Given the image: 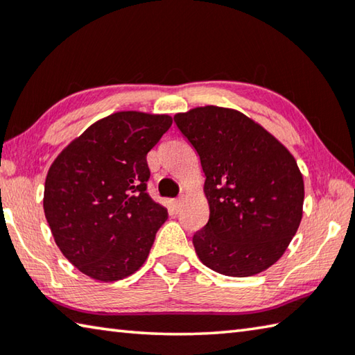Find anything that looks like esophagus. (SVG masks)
Segmentation results:
<instances>
[{"instance_id": "34e87169", "label": "esophagus", "mask_w": 355, "mask_h": 355, "mask_svg": "<svg viewBox=\"0 0 355 355\" xmlns=\"http://www.w3.org/2000/svg\"><path fill=\"white\" fill-rule=\"evenodd\" d=\"M181 202H182L181 198H178V200H174V201H173V209L176 210V212L179 210V207H181Z\"/></svg>"}]
</instances>
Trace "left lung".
<instances>
[{
  "label": "left lung",
  "mask_w": 355,
  "mask_h": 355,
  "mask_svg": "<svg viewBox=\"0 0 355 355\" xmlns=\"http://www.w3.org/2000/svg\"><path fill=\"white\" fill-rule=\"evenodd\" d=\"M206 174L209 221L193 235L201 262L248 277L270 268L300 227L304 181L293 155L239 110L206 105L174 115Z\"/></svg>",
  "instance_id": "obj_1"
}]
</instances>
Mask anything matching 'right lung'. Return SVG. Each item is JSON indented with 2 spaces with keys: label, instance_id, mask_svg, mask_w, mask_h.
<instances>
[{
  "label": "right lung",
  "instance_id": "1",
  "mask_svg": "<svg viewBox=\"0 0 355 355\" xmlns=\"http://www.w3.org/2000/svg\"><path fill=\"white\" fill-rule=\"evenodd\" d=\"M171 116L116 112L93 123L49 166L43 210L55 245L103 282L132 275L148 259L164 206L148 195L146 154Z\"/></svg>",
  "mask_w": 355,
  "mask_h": 355
}]
</instances>
